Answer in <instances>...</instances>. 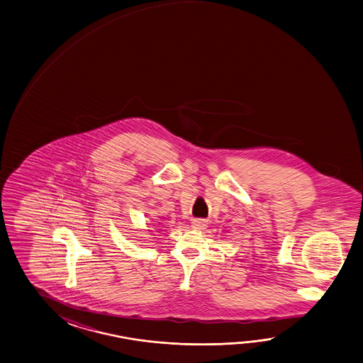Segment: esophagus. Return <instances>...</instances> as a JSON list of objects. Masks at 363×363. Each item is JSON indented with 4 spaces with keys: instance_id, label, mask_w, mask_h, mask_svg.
<instances>
[{
    "instance_id": "34e87169",
    "label": "esophagus",
    "mask_w": 363,
    "mask_h": 363,
    "mask_svg": "<svg viewBox=\"0 0 363 363\" xmlns=\"http://www.w3.org/2000/svg\"><path fill=\"white\" fill-rule=\"evenodd\" d=\"M191 228L196 230H203L207 228V221L202 220V218H196L191 221Z\"/></svg>"
}]
</instances>
